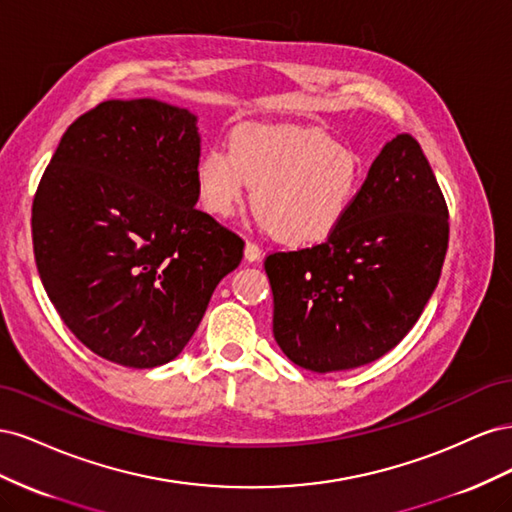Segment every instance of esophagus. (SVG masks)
Returning <instances> with one entry per match:
<instances>
[{"label":"esophagus","instance_id":"obj_1","mask_svg":"<svg viewBox=\"0 0 512 512\" xmlns=\"http://www.w3.org/2000/svg\"><path fill=\"white\" fill-rule=\"evenodd\" d=\"M260 258H262V247L258 243H254V241H247L245 243V260L256 262Z\"/></svg>","mask_w":512,"mask_h":512}]
</instances>
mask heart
<instances>
[{"label": "heart", "mask_w": 512, "mask_h": 512, "mask_svg": "<svg viewBox=\"0 0 512 512\" xmlns=\"http://www.w3.org/2000/svg\"><path fill=\"white\" fill-rule=\"evenodd\" d=\"M254 188L258 220L290 245L329 239L363 185L359 153L329 134L292 126H245L228 149L200 153L196 190L215 218H230Z\"/></svg>", "instance_id": "heart-1"}]
</instances>
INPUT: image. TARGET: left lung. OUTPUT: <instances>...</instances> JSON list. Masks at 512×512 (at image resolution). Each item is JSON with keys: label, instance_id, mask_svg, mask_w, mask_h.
Masks as SVG:
<instances>
[{"label": "left lung", "instance_id": "8db88e82", "mask_svg": "<svg viewBox=\"0 0 512 512\" xmlns=\"http://www.w3.org/2000/svg\"><path fill=\"white\" fill-rule=\"evenodd\" d=\"M446 247L438 179L416 138L397 134L329 239L265 258L275 342L318 374L380 359L423 314Z\"/></svg>", "mask_w": 512, "mask_h": 512}]
</instances>
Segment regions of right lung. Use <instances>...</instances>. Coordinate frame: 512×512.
Masks as SVG:
<instances>
[{
  "label": "right lung",
  "instance_id": "obj_1",
  "mask_svg": "<svg viewBox=\"0 0 512 512\" xmlns=\"http://www.w3.org/2000/svg\"><path fill=\"white\" fill-rule=\"evenodd\" d=\"M196 117L151 98L76 119L32 205L42 286L74 337L106 361L158 367L183 350L243 239L196 209Z\"/></svg>",
  "mask_w": 512,
  "mask_h": 512
}]
</instances>
